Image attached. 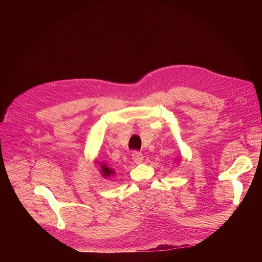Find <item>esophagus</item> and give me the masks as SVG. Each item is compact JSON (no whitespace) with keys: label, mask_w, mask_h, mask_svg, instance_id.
<instances>
[{"label":"esophagus","mask_w":262,"mask_h":262,"mask_svg":"<svg viewBox=\"0 0 262 262\" xmlns=\"http://www.w3.org/2000/svg\"><path fill=\"white\" fill-rule=\"evenodd\" d=\"M132 157H133V160L136 164H141L143 162V155L139 151H134Z\"/></svg>","instance_id":"34e87169"}]
</instances>
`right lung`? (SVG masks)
Instances as JSON below:
<instances>
[{"label":"right lung","mask_w":262,"mask_h":262,"mask_svg":"<svg viewBox=\"0 0 262 262\" xmlns=\"http://www.w3.org/2000/svg\"><path fill=\"white\" fill-rule=\"evenodd\" d=\"M101 174H102V176L104 177V178H107V177H110V176H112V175H114V173H115V171L113 170V169H111L107 165H105V164H101Z\"/></svg>","instance_id":"right-lung-1"}]
</instances>
